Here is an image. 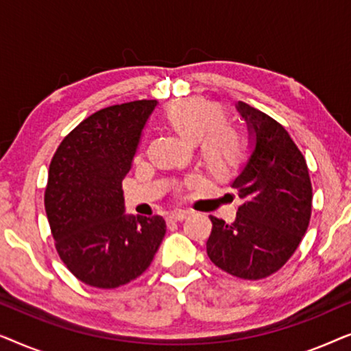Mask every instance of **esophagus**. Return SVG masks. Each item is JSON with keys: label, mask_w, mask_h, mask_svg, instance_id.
<instances>
[{"label": "esophagus", "mask_w": 351, "mask_h": 351, "mask_svg": "<svg viewBox=\"0 0 351 351\" xmlns=\"http://www.w3.org/2000/svg\"><path fill=\"white\" fill-rule=\"evenodd\" d=\"M186 217H189V213H185V210H179V213L171 214L169 217H167V222H171V223L184 222V220H185Z\"/></svg>", "instance_id": "1"}]
</instances>
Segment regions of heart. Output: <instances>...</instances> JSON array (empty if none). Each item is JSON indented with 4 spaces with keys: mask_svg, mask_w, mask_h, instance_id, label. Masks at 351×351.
Segmentation results:
<instances>
[{
    "mask_svg": "<svg viewBox=\"0 0 351 351\" xmlns=\"http://www.w3.org/2000/svg\"><path fill=\"white\" fill-rule=\"evenodd\" d=\"M166 118L182 136L198 141L206 169L217 179H227L246 161V137L225 123L222 105L201 97L182 99L167 107Z\"/></svg>",
    "mask_w": 351,
    "mask_h": 351,
    "instance_id": "obj_1",
    "label": "heart"
}]
</instances>
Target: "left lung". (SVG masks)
<instances>
[{
	"mask_svg": "<svg viewBox=\"0 0 351 351\" xmlns=\"http://www.w3.org/2000/svg\"><path fill=\"white\" fill-rule=\"evenodd\" d=\"M238 110L256 137L246 167L232 184L244 203L230 225L209 215L213 232L206 251L220 270L256 281L276 273L299 247L310 223L313 190L289 132L251 105L238 102Z\"/></svg>",
	"mask_w": 351,
	"mask_h": 351,
	"instance_id": "obj_1",
	"label": "left lung"
}]
</instances>
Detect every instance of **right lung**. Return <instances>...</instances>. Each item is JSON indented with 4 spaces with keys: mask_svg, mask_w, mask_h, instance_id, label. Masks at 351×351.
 Masks as SVG:
<instances>
[{
    "mask_svg": "<svg viewBox=\"0 0 351 351\" xmlns=\"http://www.w3.org/2000/svg\"><path fill=\"white\" fill-rule=\"evenodd\" d=\"M156 100L112 105L83 119L52 156L45 208L56 251L84 285L114 289L150 267L166 234L161 215H124L121 182Z\"/></svg>",
    "mask_w": 351,
    "mask_h": 351,
    "instance_id": "obj_1",
    "label": "right lung"
}]
</instances>
